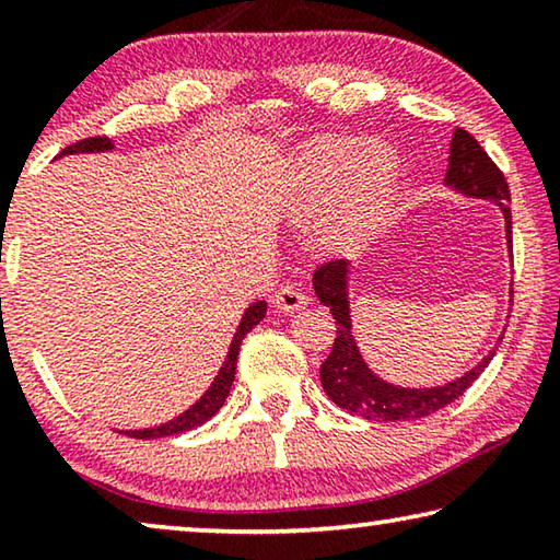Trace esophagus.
<instances>
[{"instance_id":"obj_1","label":"esophagus","mask_w":560,"mask_h":560,"mask_svg":"<svg viewBox=\"0 0 560 560\" xmlns=\"http://www.w3.org/2000/svg\"><path fill=\"white\" fill-rule=\"evenodd\" d=\"M273 308L281 311V314H293V311L306 308V293H303L296 283H283V287L271 296Z\"/></svg>"}]
</instances>
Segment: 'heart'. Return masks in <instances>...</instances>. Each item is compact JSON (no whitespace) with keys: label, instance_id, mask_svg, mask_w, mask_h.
Returning <instances> with one entry per match:
<instances>
[{"label":"heart","instance_id":"1","mask_svg":"<svg viewBox=\"0 0 560 560\" xmlns=\"http://www.w3.org/2000/svg\"><path fill=\"white\" fill-rule=\"evenodd\" d=\"M397 183L400 160L390 145L320 138L293 158L289 200L296 214H314L330 199L320 236L343 246L383 224L395 202Z\"/></svg>","mask_w":560,"mask_h":560}]
</instances>
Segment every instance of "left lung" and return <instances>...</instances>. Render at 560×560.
Returning a JSON list of instances; mask_svg holds the SVG:
<instances>
[{
    "instance_id": "left-lung-1",
    "label": "left lung",
    "mask_w": 560,
    "mask_h": 560,
    "mask_svg": "<svg viewBox=\"0 0 560 560\" xmlns=\"http://www.w3.org/2000/svg\"><path fill=\"white\" fill-rule=\"evenodd\" d=\"M444 185L457 189V192L467 197H477V200H489L499 205L504 212L506 222V242L509 252L511 246V195L506 177L494 165L485 148H481L474 136H469L464 128H457L452 136L450 145V167ZM348 273L350 264L348 259L326 261L324 267L314 271V291L318 301L330 308V316L336 318V338L334 348H330L328 358L320 365V385H324L326 395L343 410L365 417V420H383V422H405V420H420L432 412L442 410L444 405L457 400L464 390L485 373L489 360L494 358V350H489L479 365L452 383H444L440 387H400L393 383H385L377 377L371 368L365 365L363 355L355 346L353 338V324H350V301H348ZM514 296V289H511ZM504 338V336H501ZM499 338V343H501Z\"/></svg>"
}]
</instances>
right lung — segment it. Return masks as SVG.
<instances>
[{"label": "right lung", "mask_w": 560, "mask_h": 560, "mask_svg": "<svg viewBox=\"0 0 560 560\" xmlns=\"http://www.w3.org/2000/svg\"><path fill=\"white\" fill-rule=\"evenodd\" d=\"M106 150H113V140L106 136H98V138H86V140H79V143L69 145L66 150H61V155H73V153H106ZM59 155V158H61ZM267 314V301H257L252 303L249 308L244 311L242 316V324L236 328V334L230 343V353H226V360L220 368V373H217L214 383L207 387V393L197 400L189 410H185L183 415H177L175 420H170L165 424H158V428H150V430H126L120 434H128V438H136V440H158V438H170V434H179V432H189L195 428H200L205 424L210 417L217 415V410L224 405L226 395L232 390V383H234V373H236V358H240V348H242V340L244 336L249 334V330L259 324V320Z\"/></svg>", "instance_id": "obj_1"}]
</instances>
